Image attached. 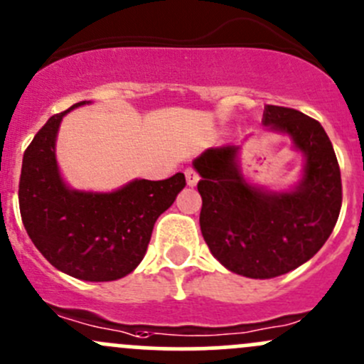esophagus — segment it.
<instances>
[{
  "instance_id": "34e87169",
  "label": "esophagus",
  "mask_w": 364,
  "mask_h": 364,
  "mask_svg": "<svg viewBox=\"0 0 364 364\" xmlns=\"http://www.w3.org/2000/svg\"><path fill=\"white\" fill-rule=\"evenodd\" d=\"M186 181H187V186L194 187L198 183V181H200V175H198L196 171L193 170V168H187V170H186Z\"/></svg>"
}]
</instances>
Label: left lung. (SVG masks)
<instances>
[{"label": "left lung", "mask_w": 364, "mask_h": 364, "mask_svg": "<svg viewBox=\"0 0 364 364\" xmlns=\"http://www.w3.org/2000/svg\"><path fill=\"white\" fill-rule=\"evenodd\" d=\"M263 126L301 152V178L287 191L250 183L240 166L242 145L207 149L193 161L203 200L201 235L224 268L249 279H273L312 259L331 235L342 207L335 151L316 119L266 105Z\"/></svg>", "instance_id": "1"}]
</instances>
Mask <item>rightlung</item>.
Listing matches in <instances>:
<instances>
[{
    "label": "right lung",
    "instance_id": "obj_1",
    "mask_svg": "<svg viewBox=\"0 0 364 364\" xmlns=\"http://www.w3.org/2000/svg\"><path fill=\"white\" fill-rule=\"evenodd\" d=\"M55 114L35 134L22 159L18 207L29 238L59 272L87 282L129 275L144 259L157 217L186 186L183 173L166 181L134 178L110 193L70 187L59 171Z\"/></svg>",
    "mask_w": 364,
    "mask_h": 364
}]
</instances>
